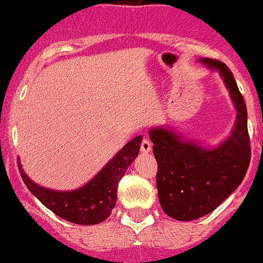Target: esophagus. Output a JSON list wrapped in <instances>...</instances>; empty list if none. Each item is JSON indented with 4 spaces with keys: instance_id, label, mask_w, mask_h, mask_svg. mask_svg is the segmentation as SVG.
<instances>
[{
    "instance_id": "obj_1",
    "label": "esophagus",
    "mask_w": 263,
    "mask_h": 263,
    "mask_svg": "<svg viewBox=\"0 0 263 263\" xmlns=\"http://www.w3.org/2000/svg\"><path fill=\"white\" fill-rule=\"evenodd\" d=\"M140 150H141V153L144 154H147L151 151V142L148 141L147 139H144L141 141V144H140Z\"/></svg>"
}]
</instances>
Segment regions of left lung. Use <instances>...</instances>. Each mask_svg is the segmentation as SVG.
I'll return each instance as SVG.
<instances>
[{
	"label": "left lung",
	"mask_w": 263,
	"mask_h": 263,
	"mask_svg": "<svg viewBox=\"0 0 263 263\" xmlns=\"http://www.w3.org/2000/svg\"><path fill=\"white\" fill-rule=\"evenodd\" d=\"M201 62L219 70L237 108V122L232 136L213 150L182 141L169 129L150 131L158 163L159 201L164 213L179 221L214 211L242 183L251 161L246 102L232 71L213 58H203Z\"/></svg>",
	"instance_id": "8db88e82"
}]
</instances>
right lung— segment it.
Wrapping results in <instances>:
<instances>
[{"instance_id": "obj_1", "label": "right lung", "mask_w": 263, "mask_h": 263, "mask_svg": "<svg viewBox=\"0 0 263 263\" xmlns=\"http://www.w3.org/2000/svg\"><path fill=\"white\" fill-rule=\"evenodd\" d=\"M141 140V136L132 139L91 181L72 192L47 190L35 184L26 177L17 161L18 171L29 191L57 216L73 224H99L115 209L118 183L139 154Z\"/></svg>"}]
</instances>
